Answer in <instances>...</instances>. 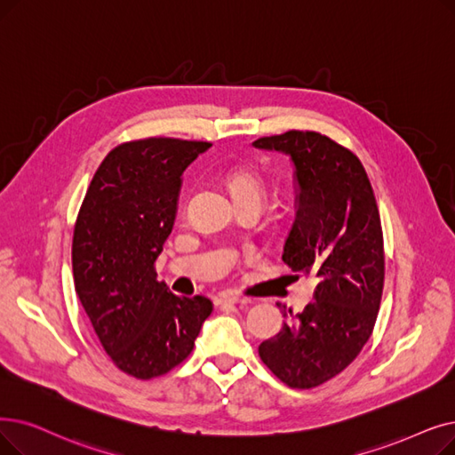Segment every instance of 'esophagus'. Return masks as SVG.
<instances>
[{"label": "esophagus", "mask_w": 455, "mask_h": 455, "mask_svg": "<svg viewBox=\"0 0 455 455\" xmlns=\"http://www.w3.org/2000/svg\"><path fill=\"white\" fill-rule=\"evenodd\" d=\"M249 303L247 298H240V295H230V293H223L220 298L215 299V305L225 307V305H245Z\"/></svg>", "instance_id": "34e87169"}]
</instances>
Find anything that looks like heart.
<instances>
[{
	"label": "heart",
	"mask_w": 455,
	"mask_h": 455,
	"mask_svg": "<svg viewBox=\"0 0 455 455\" xmlns=\"http://www.w3.org/2000/svg\"><path fill=\"white\" fill-rule=\"evenodd\" d=\"M227 184H228V189H230L235 203L251 201V203H256L262 206V203L266 199V186L256 172L247 171V169L234 171L228 176Z\"/></svg>",
	"instance_id": "1"
}]
</instances>
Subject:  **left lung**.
<instances>
[{
    "mask_svg": "<svg viewBox=\"0 0 455 455\" xmlns=\"http://www.w3.org/2000/svg\"><path fill=\"white\" fill-rule=\"evenodd\" d=\"M252 147L291 160L295 220L283 260L318 279L314 301L264 340L259 355L288 387L314 388L355 361L378 320L385 281L379 210L359 157L322 133L291 130ZM283 308L284 318L291 315Z\"/></svg>",
    "mask_w": 455,
    "mask_h": 455,
    "instance_id": "obj_1",
    "label": "left lung"
}]
</instances>
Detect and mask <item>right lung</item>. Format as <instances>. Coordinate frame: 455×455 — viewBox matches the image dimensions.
<instances>
[{"label":"right lung","instance_id":"right-lung-1","mask_svg":"<svg viewBox=\"0 0 455 455\" xmlns=\"http://www.w3.org/2000/svg\"><path fill=\"white\" fill-rule=\"evenodd\" d=\"M210 147L169 137L118 145L77 213L76 293L109 359L137 379L179 366L213 308L204 295L179 298L154 271L179 212L182 174Z\"/></svg>","mask_w":455,"mask_h":455}]
</instances>
